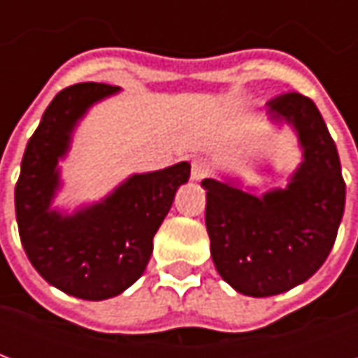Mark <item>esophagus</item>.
<instances>
[{"mask_svg": "<svg viewBox=\"0 0 358 358\" xmlns=\"http://www.w3.org/2000/svg\"><path fill=\"white\" fill-rule=\"evenodd\" d=\"M210 172V166L207 161H203V159H197L192 163V180L195 182H201L203 178H207Z\"/></svg>", "mask_w": 358, "mask_h": 358, "instance_id": "obj_1", "label": "esophagus"}]
</instances>
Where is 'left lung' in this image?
<instances>
[{
	"mask_svg": "<svg viewBox=\"0 0 358 358\" xmlns=\"http://www.w3.org/2000/svg\"><path fill=\"white\" fill-rule=\"evenodd\" d=\"M272 124L297 134L303 161L285 187L255 195L238 178H205V224L218 274L249 297H270L307 282L330 255L345 209L336 143L308 97L266 103Z\"/></svg>",
	"mask_w": 358,
	"mask_h": 358,
	"instance_id": "8db88e82",
	"label": "left lung"
}]
</instances>
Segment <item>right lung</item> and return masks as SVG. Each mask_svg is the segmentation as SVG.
<instances>
[{
	"instance_id": "1",
	"label": "right lung",
	"mask_w": 358,
	"mask_h": 358,
	"mask_svg": "<svg viewBox=\"0 0 358 358\" xmlns=\"http://www.w3.org/2000/svg\"><path fill=\"white\" fill-rule=\"evenodd\" d=\"M120 92L84 82L59 92L28 140L15 187L22 248L40 276L61 292L86 301L110 299L143 274L153 236L174 195L189 178V163L132 174L101 201L65 213L53 207L63 186L61 166L73 134L90 107Z\"/></svg>"
}]
</instances>
